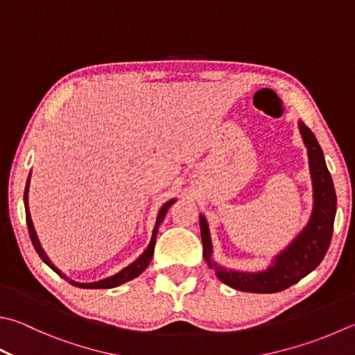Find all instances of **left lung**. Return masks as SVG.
<instances>
[{
	"label": "left lung",
	"mask_w": 355,
	"mask_h": 355,
	"mask_svg": "<svg viewBox=\"0 0 355 355\" xmlns=\"http://www.w3.org/2000/svg\"><path fill=\"white\" fill-rule=\"evenodd\" d=\"M298 128L307 148V159H309L313 196L312 213L303 230L291 241L289 245H286L278 255L272 258V263L267 269L261 272H239L225 269L224 266L213 261L209 223L204 215H199L204 259L210 269L215 270L220 282L236 291L253 293L284 291L315 269L329 249L337 211L336 190H334L331 173L324 162L323 150L313 132L302 120H298Z\"/></svg>",
	"instance_id": "left-lung-1"
}]
</instances>
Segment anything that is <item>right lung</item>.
<instances>
[{
  "mask_svg": "<svg viewBox=\"0 0 355 355\" xmlns=\"http://www.w3.org/2000/svg\"><path fill=\"white\" fill-rule=\"evenodd\" d=\"M29 185H31V173H29V178H28V182H26V189H24V209H26V220H28V229H29V236L32 239V244L33 247H35L37 253L40 255V258H42L46 264H48L51 269L58 273L60 277L64 278L66 282L71 283L72 286L76 287H82V289H112V287H117L120 284H123L126 282H130V279L139 277L140 273H142L146 267H148L150 261L153 258V253H155V245H156V236H157V232H159V227L160 224H162V220L166 215V211H168L170 207L176 202V199H170L166 200V202L160 207V210L157 213V218H156V224H155V229H153V235H151V241L150 244L146 249L144 250L142 255H140L136 261H132V263L130 266H126L125 269L120 270L119 273H116V275L112 277H108V278H103V279H98V282H94V283H77L73 282V279L68 278L64 275V273L62 270H58L55 266L52 264V261L48 258V255H46L42 244H40V239L37 236V232H35V227H33V223H32V218H31V213H29Z\"/></svg>",
  "mask_w": 355,
  "mask_h": 355,
  "instance_id": "obj_1",
  "label": "right lung"
}]
</instances>
